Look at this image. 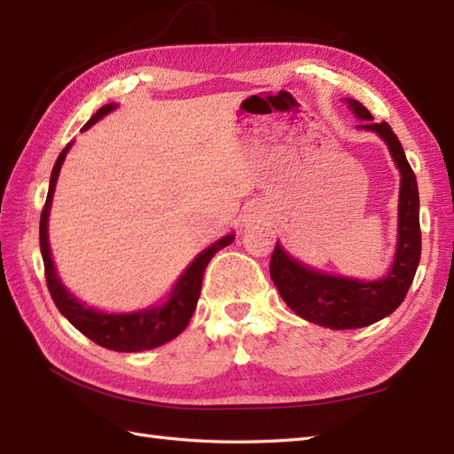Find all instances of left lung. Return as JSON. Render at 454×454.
<instances>
[{"instance_id":"obj_1","label":"left lung","mask_w":454,"mask_h":454,"mask_svg":"<svg viewBox=\"0 0 454 454\" xmlns=\"http://www.w3.org/2000/svg\"><path fill=\"white\" fill-rule=\"evenodd\" d=\"M359 117V129L372 130L388 144L400 169L398 244L392 269L379 281L335 277L296 262L281 246H275L269 273L278 294L291 310L317 325L332 330H355L390 316L406 298L421 257L419 192L416 173L406 160L402 144L388 122H372V114L359 101L347 99Z\"/></svg>"}]
</instances>
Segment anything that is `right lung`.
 Listing matches in <instances>:
<instances>
[{
	"label": "right lung",
	"mask_w": 454,
	"mask_h": 454,
	"mask_svg": "<svg viewBox=\"0 0 454 454\" xmlns=\"http://www.w3.org/2000/svg\"><path fill=\"white\" fill-rule=\"evenodd\" d=\"M114 107H117L114 103L103 105V107L85 122V127L82 130H88L90 127H93L95 122L103 119L105 114L111 113ZM70 146L72 144H67L60 152V156H58L52 168L51 187H48L46 202L41 215V232H38V236H41V254L44 262L46 285L56 308L75 330H80L85 337H90L91 341L101 347H107L111 351L137 353L144 349H153V347H160L163 343L176 340V337L185 330L192 312H195L197 301L200 296L202 275H205L208 262L222 247L234 242V234L220 238L218 242L207 247L205 252H200L195 257V262L185 269V273L179 277V281L173 286L169 298L161 306H153L146 308V310L129 314H105L99 310H93V308H88L82 304L78 298H74V294L66 291V286L62 285L60 278H58L51 255V246H48V215H51L58 173H60V168Z\"/></svg>",
	"instance_id": "right-lung-1"
}]
</instances>
